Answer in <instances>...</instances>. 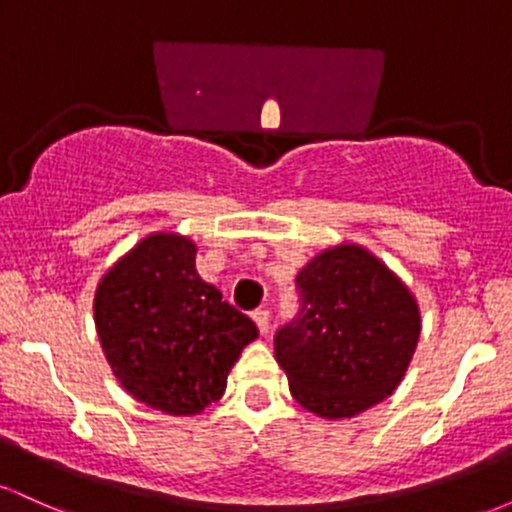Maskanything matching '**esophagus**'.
I'll return each mask as SVG.
<instances>
[{"instance_id":"1","label":"esophagus","mask_w":512,"mask_h":512,"mask_svg":"<svg viewBox=\"0 0 512 512\" xmlns=\"http://www.w3.org/2000/svg\"><path fill=\"white\" fill-rule=\"evenodd\" d=\"M252 320H255L257 330H260V334H267L269 330V310L267 308H260L252 313Z\"/></svg>"}]
</instances>
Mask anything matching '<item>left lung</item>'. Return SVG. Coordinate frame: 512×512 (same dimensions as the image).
I'll return each instance as SVG.
<instances>
[{"instance_id":"8db88e82","label":"left lung","mask_w":512,"mask_h":512,"mask_svg":"<svg viewBox=\"0 0 512 512\" xmlns=\"http://www.w3.org/2000/svg\"><path fill=\"white\" fill-rule=\"evenodd\" d=\"M296 293L298 313L274 332L296 402L344 419L392 395L421 332L407 286L370 252L342 245L305 264Z\"/></svg>"}]
</instances>
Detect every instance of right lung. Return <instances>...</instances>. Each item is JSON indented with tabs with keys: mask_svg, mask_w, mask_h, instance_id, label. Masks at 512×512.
<instances>
[{
	"mask_svg": "<svg viewBox=\"0 0 512 512\" xmlns=\"http://www.w3.org/2000/svg\"><path fill=\"white\" fill-rule=\"evenodd\" d=\"M197 248L175 233L144 238L98 284L96 330L122 387L173 416L199 414L226 390L255 322L202 281Z\"/></svg>",
	"mask_w": 512,
	"mask_h": 512,
	"instance_id": "1",
	"label": "right lung"
}]
</instances>
